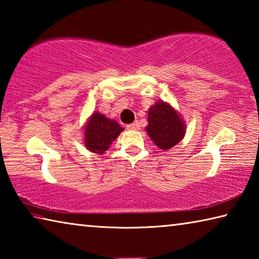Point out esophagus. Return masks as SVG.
I'll use <instances>...</instances> for the list:
<instances>
[{
	"mask_svg": "<svg viewBox=\"0 0 259 259\" xmlns=\"http://www.w3.org/2000/svg\"><path fill=\"white\" fill-rule=\"evenodd\" d=\"M126 129H128V130H137V129H139V123L137 121H136V122H134V123H130V124L126 125Z\"/></svg>",
	"mask_w": 259,
	"mask_h": 259,
	"instance_id": "obj_1",
	"label": "esophagus"
}]
</instances>
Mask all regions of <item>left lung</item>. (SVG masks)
I'll use <instances>...</instances> for the list:
<instances>
[{
    "mask_svg": "<svg viewBox=\"0 0 259 259\" xmlns=\"http://www.w3.org/2000/svg\"><path fill=\"white\" fill-rule=\"evenodd\" d=\"M146 133L160 150H170L182 142L186 124L181 114L165 102L155 103L148 108Z\"/></svg>",
    "mask_w": 259,
    "mask_h": 259,
    "instance_id": "obj_1",
    "label": "left lung"
}]
</instances>
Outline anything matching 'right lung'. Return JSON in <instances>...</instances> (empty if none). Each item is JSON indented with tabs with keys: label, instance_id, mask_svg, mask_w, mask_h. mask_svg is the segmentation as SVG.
<instances>
[{
	"label": "right lung",
	"instance_id": "right-lung-1",
	"mask_svg": "<svg viewBox=\"0 0 259 259\" xmlns=\"http://www.w3.org/2000/svg\"><path fill=\"white\" fill-rule=\"evenodd\" d=\"M123 130L117 121L94 112L83 128V144L90 152L104 154Z\"/></svg>",
	"mask_w": 259,
	"mask_h": 259
}]
</instances>
